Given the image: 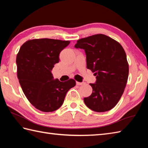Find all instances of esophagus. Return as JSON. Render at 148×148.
<instances>
[{
    "label": "esophagus",
    "instance_id": "1",
    "mask_svg": "<svg viewBox=\"0 0 148 148\" xmlns=\"http://www.w3.org/2000/svg\"><path fill=\"white\" fill-rule=\"evenodd\" d=\"M76 84H77V85H79V86H81V85H83V84H84V82H76Z\"/></svg>",
    "mask_w": 148,
    "mask_h": 148
}]
</instances>
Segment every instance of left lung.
I'll use <instances>...</instances> for the list:
<instances>
[{
	"instance_id": "obj_1",
	"label": "left lung",
	"mask_w": 148,
	"mask_h": 148,
	"mask_svg": "<svg viewBox=\"0 0 148 148\" xmlns=\"http://www.w3.org/2000/svg\"><path fill=\"white\" fill-rule=\"evenodd\" d=\"M74 47L83 49L86 67L96 76L90 83L93 92L84 98L88 108L95 112H106L117 104L126 86L129 67L121 45L103 34H96L79 39Z\"/></svg>"
}]
</instances>
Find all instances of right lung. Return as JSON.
I'll list each match as a JSON object with an SVG mask.
<instances>
[{
	"label": "right lung",
	"instance_id": "right-lung-1",
	"mask_svg": "<svg viewBox=\"0 0 148 148\" xmlns=\"http://www.w3.org/2000/svg\"><path fill=\"white\" fill-rule=\"evenodd\" d=\"M69 43L47 38L29 40L17 55V76L22 90L31 104L42 112L60 108L68 91L76 85L73 79L61 82L51 73L60 53Z\"/></svg>",
	"mask_w": 148,
	"mask_h": 148
}]
</instances>
